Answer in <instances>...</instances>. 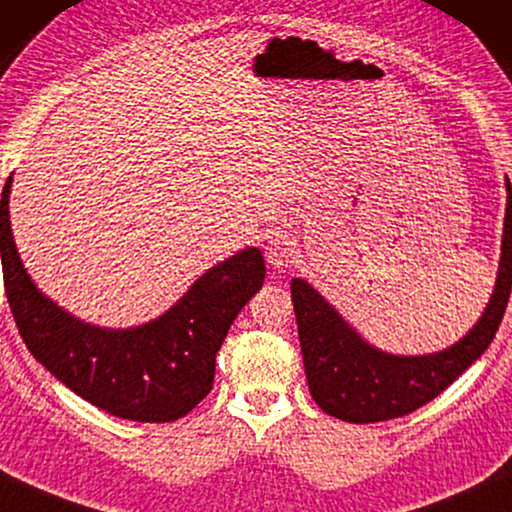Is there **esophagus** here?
<instances>
[{
  "label": "esophagus",
  "instance_id": "34e87169",
  "mask_svg": "<svg viewBox=\"0 0 512 512\" xmlns=\"http://www.w3.org/2000/svg\"><path fill=\"white\" fill-rule=\"evenodd\" d=\"M264 255H266V262H269L276 271L287 269L296 257V241L289 234H280V232L273 234L271 239L266 241Z\"/></svg>",
  "mask_w": 512,
  "mask_h": 512
}]
</instances>
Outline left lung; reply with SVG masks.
<instances>
[{
    "label": "left lung",
    "mask_w": 512,
    "mask_h": 512,
    "mask_svg": "<svg viewBox=\"0 0 512 512\" xmlns=\"http://www.w3.org/2000/svg\"><path fill=\"white\" fill-rule=\"evenodd\" d=\"M501 259L494 292L474 329L434 354L384 352L358 333L308 280H292L305 379L312 400L347 423H379L407 416L453 384L490 347L512 287V188L506 179Z\"/></svg>",
    "instance_id": "8db88e82"
}]
</instances>
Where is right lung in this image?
<instances>
[{
  "label": "right lung",
  "mask_w": 512,
  "mask_h": 512,
  "mask_svg": "<svg viewBox=\"0 0 512 512\" xmlns=\"http://www.w3.org/2000/svg\"><path fill=\"white\" fill-rule=\"evenodd\" d=\"M9 177L0 200L6 299L29 352L80 398L117 418L170 423L207 398L216 354L243 305L262 289L259 248L211 266L186 294L147 324L105 329L45 296L22 264L9 218Z\"/></svg>",
  "instance_id": "1"
}]
</instances>
